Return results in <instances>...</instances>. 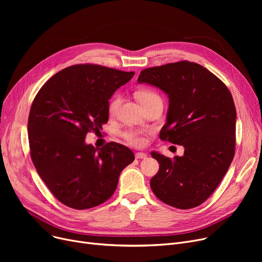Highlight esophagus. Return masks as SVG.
<instances>
[{
  "mask_svg": "<svg viewBox=\"0 0 262 262\" xmlns=\"http://www.w3.org/2000/svg\"><path fill=\"white\" fill-rule=\"evenodd\" d=\"M146 157H147V155L145 153H137L136 154L137 159H145Z\"/></svg>",
  "mask_w": 262,
  "mask_h": 262,
  "instance_id": "esophagus-1",
  "label": "esophagus"
}]
</instances>
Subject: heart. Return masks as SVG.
Masks as SVG:
<instances>
[{"mask_svg":"<svg viewBox=\"0 0 262 262\" xmlns=\"http://www.w3.org/2000/svg\"><path fill=\"white\" fill-rule=\"evenodd\" d=\"M137 99L141 103V105H143L144 103L153 100L155 98H158V95L149 89H141L139 91H137L136 93ZM120 103V96L119 95H115L114 98L110 100L109 104H108V113L109 115H115L117 112L118 105ZM124 138L126 139V141L135 146H142L145 144L146 142V138L145 135L141 132H137V130H127L126 133H124Z\"/></svg>","mask_w":262,"mask_h":262,"instance_id":"1","label":"heart"}]
</instances>
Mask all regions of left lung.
Segmentation results:
<instances>
[{
    "instance_id": "8db88e82",
    "label": "left lung",
    "mask_w": 262,
    "mask_h": 262,
    "mask_svg": "<svg viewBox=\"0 0 262 262\" xmlns=\"http://www.w3.org/2000/svg\"><path fill=\"white\" fill-rule=\"evenodd\" d=\"M138 82L169 96L160 139L185 147L173 159L152 152L159 171L150 180L154 194L178 209L207 200L235 156L236 107L224 82L203 66L187 60L144 69Z\"/></svg>"
}]
</instances>
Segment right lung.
Returning a JSON list of instances; mask_svg holds the SVG:
<instances>
[{
	"label": "right lung",
	"instance_id": "obj_1",
	"mask_svg": "<svg viewBox=\"0 0 262 262\" xmlns=\"http://www.w3.org/2000/svg\"><path fill=\"white\" fill-rule=\"evenodd\" d=\"M134 74L74 64L53 75L35 96L27 123L31 157L41 180L68 207L82 210L106 202L135 160L120 143L101 148L85 143L87 133L108 122V100Z\"/></svg>",
	"mask_w": 262,
	"mask_h": 262
}]
</instances>
